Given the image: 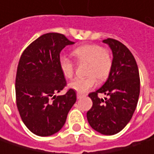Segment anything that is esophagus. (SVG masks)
<instances>
[{"label":"esophagus","mask_w":154,"mask_h":154,"mask_svg":"<svg viewBox=\"0 0 154 154\" xmlns=\"http://www.w3.org/2000/svg\"><path fill=\"white\" fill-rule=\"evenodd\" d=\"M83 97H85V95H84V94H81V93H77V99H80V98H82Z\"/></svg>","instance_id":"1"}]
</instances>
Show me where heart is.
Instances as JSON below:
<instances>
[{"instance_id": "obj_1", "label": "heart", "mask_w": 154, "mask_h": 154, "mask_svg": "<svg viewBox=\"0 0 154 154\" xmlns=\"http://www.w3.org/2000/svg\"><path fill=\"white\" fill-rule=\"evenodd\" d=\"M72 56L79 63H86L85 73L88 77L75 78L69 87L78 93H86L97 85V77L104 80L109 76L112 67V58L110 52L98 44H85L72 51ZM59 67L66 78H71L74 75L75 66L72 61L62 57L59 59Z\"/></svg>"}]
</instances>
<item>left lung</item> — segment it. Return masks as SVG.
I'll use <instances>...</instances> for the list:
<instances>
[{
  "label": "left lung",
  "instance_id": "left-lung-1",
  "mask_svg": "<svg viewBox=\"0 0 154 154\" xmlns=\"http://www.w3.org/2000/svg\"><path fill=\"white\" fill-rule=\"evenodd\" d=\"M112 51V67L101 88L89 94L92 107L87 112L91 128L104 135H114L131 120L140 97L139 69L131 51L112 38L103 40ZM100 93L107 98L99 99Z\"/></svg>",
  "mask_w": 154,
  "mask_h": 154
}]
</instances>
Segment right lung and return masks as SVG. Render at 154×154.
I'll return each mask as SVG.
<instances>
[{
    "label": "right lung",
    "mask_w": 154,
    "mask_h": 154,
    "mask_svg": "<svg viewBox=\"0 0 154 154\" xmlns=\"http://www.w3.org/2000/svg\"><path fill=\"white\" fill-rule=\"evenodd\" d=\"M74 43L62 34L47 33L30 43L20 58L15 78L16 105L24 125L37 136L60 131L76 103L72 89L56 96L66 85L59 67L60 53Z\"/></svg>",
    "instance_id": "1"
}]
</instances>
